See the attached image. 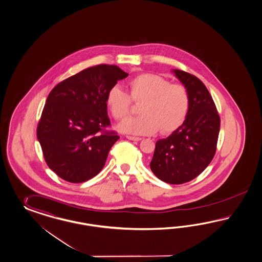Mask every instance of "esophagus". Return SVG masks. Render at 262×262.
<instances>
[{
	"label": "esophagus",
	"instance_id": "esophagus-1",
	"mask_svg": "<svg viewBox=\"0 0 262 262\" xmlns=\"http://www.w3.org/2000/svg\"><path fill=\"white\" fill-rule=\"evenodd\" d=\"M126 138H127V139H129V140H133V141H139V140H141V139H142L141 137L132 136H126Z\"/></svg>",
	"mask_w": 262,
	"mask_h": 262
}]
</instances>
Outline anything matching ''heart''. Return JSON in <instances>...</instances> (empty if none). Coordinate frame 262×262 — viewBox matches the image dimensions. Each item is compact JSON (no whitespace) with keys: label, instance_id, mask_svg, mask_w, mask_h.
I'll use <instances>...</instances> for the list:
<instances>
[{"label":"heart","instance_id":"b5f03b06","mask_svg":"<svg viewBox=\"0 0 262 262\" xmlns=\"http://www.w3.org/2000/svg\"><path fill=\"white\" fill-rule=\"evenodd\" d=\"M133 101L141 103V115L126 119L119 129L130 135H152L159 128L169 134L184 123L190 108V94L187 87L171 83L158 74L144 73L128 84V94L119 86L109 90L106 98L112 116L126 119L133 107Z\"/></svg>","mask_w":262,"mask_h":262}]
</instances>
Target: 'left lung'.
Returning a JSON list of instances; mask_svg holds the SVG:
<instances>
[{"instance_id":"8db88e82","label":"left lung","mask_w":262,"mask_h":262,"mask_svg":"<svg viewBox=\"0 0 262 262\" xmlns=\"http://www.w3.org/2000/svg\"><path fill=\"white\" fill-rule=\"evenodd\" d=\"M174 72L189 91L190 108L182 126L156 142L150 167L159 179L179 185L196 178L212 162L221 119L203 82L189 72Z\"/></svg>"}]
</instances>
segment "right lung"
Listing matches in <instances>:
<instances>
[{"label": "right lung", "instance_id": "1", "mask_svg": "<svg viewBox=\"0 0 262 262\" xmlns=\"http://www.w3.org/2000/svg\"><path fill=\"white\" fill-rule=\"evenodd\" d=\"M128 74L100 63L57 84L46 99L36 136L48 167L64 181L82 183L104 166L119 139L107 116L106 98Z\"/></svg>", "mask_w": 262, "mask_h": 262}]
</instances>
